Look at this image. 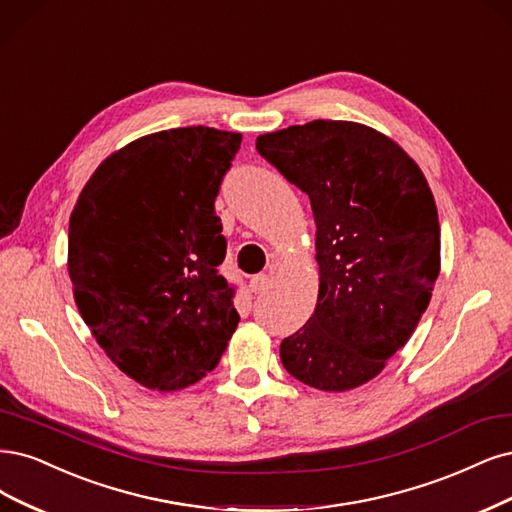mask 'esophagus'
Listing matches in <instances>:
<instances>
[{"label": "esophagus", "instance_id": "1", "mask_svg": "<svg viewBox=\"0 0 512 512\" xmlns=\"http://www.w3.org/2000/svg\"><path fill=\"white\" fill-rule=\"evenodd\" d=\"M269 284H271V275L269 273H260V275H254L250 279V290L254 294H260V292H264V290L269 288Z\"/></svg>", "mask_w": 512, "mask_h": 512}]
</instances>
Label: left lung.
<instances>
[{"mask_svg": "<svg viewBox=\"0 0 512 512\" xmlns=\"http://www.w3.org/2000/svg\"><path fill=\"white\" fill-rule=\"evenodd\" d=\"M260 156L311 201L320 292L281 341L288 373L322 392L375 379L407 345L440 271V226L419 165L394 139L313 120L256 139Z\"/></svg>", "mask_w": 512, "mask_h": 512, "instance_id": "8db88e82", "label": "left lung"}]
</instances>
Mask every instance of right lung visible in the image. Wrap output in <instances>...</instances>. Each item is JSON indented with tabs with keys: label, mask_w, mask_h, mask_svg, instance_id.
Instances as JSON below:
<instances>
[{
	"label": "right lung",
	"mask_w": 512,
	"mask_h": 512,
	"mask_svg": "<svg viewBox=\"0 0 512 512\" xmlns=\"http://www.w3.org/2000/svg\"><path fill=\"white\" fill-rule=\"evenodd\" d=\"M241 133L144 135L95 169L69 218L67 271L95 341L122 373L178 392L214 370L239 324L214 201Z\"/></svg>",
	"instance_id": "obj_1"
}]
</instances>
